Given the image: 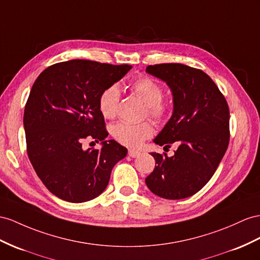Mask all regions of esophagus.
I'll return each mask as SVG.
<instances>
[{
    "label": "esophagus",
    "instance_id": "esophagus-1",
    "mask_svg": "<svg viewBox=\"0 0 260 260\" xmlns=\"http://www.w3.org/2000/svg\"><path fill=\"white\" fill-rule=\"evenodd\" d=\"M139 155H141V152H139L138 150H135V149H129L128 150V156L132 157V158H136Z\"/></svg>",
    "mask_w": 260,
    "mask_h": 260
}]
</instances>
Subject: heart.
Instances as JSON below:
<instances>
[{
    "label": "heart",
    "mask_w": 260,
    "mask_h": 260,
    "mask_svg": "<svg viewBox=\"0 0 260 260\" xmlns=\"http://www.w3.org/2000/svg\"><path fill=\"white\" fill-rule=\"evenodd\" d=\"M131 91L141 99L147 109L148 116L160 122L168 115L170 104L162 99V88L154 79L142 77L131 84ZM119 104V91L117 86L111 85L100 95L99 108L105 118L115 117ZM152 126L147 123L132 124L128 122H118L113 125L112 135L117 142L128 146L138 147L145 139L152 135Z\"/></svg>",
    "instance_id": "heart-1"
}]
</instances>
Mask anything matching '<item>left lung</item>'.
I'll list each match as a JSON object with an SVG mask.
<instances>
[{"label":"left lung","instance_id":"1","mask_svg":"<svg viewBox=\"0 0 260 260\" xmlns=\"http://www.w3.org/2000/svg\"><path fill=\"white\" fill-rule=\"evenodd\" d=\"M146 72L162 80L172 93V115L154 143L175 155L150 152L154 171L145 179L148 189L168 200L196 194L209 182L228 149L230 111L214 81L202 70L182 63L148 66Z\"/></svg>","mask_w":260,"mask_h":260}]
</instances>
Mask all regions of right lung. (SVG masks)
<instances>
[{"instance_id": "right-lung-1", "label": "right lung", "mask_w": 260, "mask_h": 260, "mask_svg": "<svg viewBox=\"0 0 260 260\" xmlns=\"http://www.w3.org/2000/svg\"><path fill=\"white\" fill-rule=\"evenodd\" d=\"M132 69L70 60L45 69L32 84L24 111L28 158L45 187L59 199L82 203L108 187L113 167L127 155L108 132L99 108L101 93ZM86 137L101 150H83Z\"/></svg>"}]
</instances>
